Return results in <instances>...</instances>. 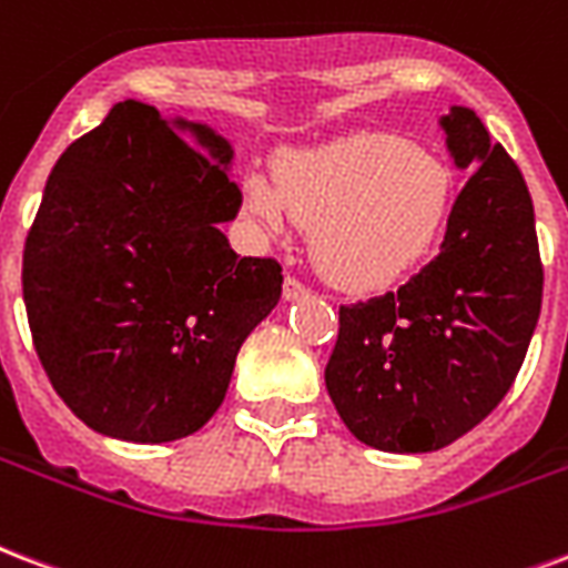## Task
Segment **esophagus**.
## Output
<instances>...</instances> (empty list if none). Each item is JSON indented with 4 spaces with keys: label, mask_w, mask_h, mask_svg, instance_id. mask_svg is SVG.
<instances>
[{
    "label": "esophagus",
    "mask_w": 568,
    "mask_h": 568,
    "mask_svg": "<svg viewBox=\"0 0 568 568\" xmlns=\"http://www.w3.org/2000/svg\"><path fill=\"white\" fill-rule=\"evenodd\" d=\"M310 288L297 280V276H285V283H283V294H285V301H294V297H301V294H306Z\"/></svg>",
    "instance_id": "obj_1"
}]
</instances>
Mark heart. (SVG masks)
<instances>
[{
  "mask_svg": "<svg viewBox=\"0 0 568 568\" xmlns=\"http://www.w3.org/2000/svg\"><path fill=\"white\" fill-rule=\"evenodd\" d=\"M453 175L435 154L396 133H352L283 154L276 184L244 179L255 223L313 229V258L342 288H381L408 276L447 226Z\"/></svg>",
  "mask_w": 568,
  "mask_h": 568,
  "instance_id": "obj_1",
  "label": "heart"
}]
</instances>
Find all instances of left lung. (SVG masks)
I'll list each match as a JSON object with an SVG mask.
<instances>
[{
  "label": "left lung",
  "mask_w": 568,
  "mask_h": 568,
  "mask_svg": "<svg viewBox=\"0 0 568 568\" xmlns=\"http://www.w3.org/2000/svg\"><path fill=\"white\" fill-rule=\"evenodd\" d=\"M447 145L470 169L440 253L399 292L339 306L324 384L345 426L387 453H432L500 405L542 310V258L525 175L474 112Z\"/></svg>",
  "instance_id": "left-lung-1"
}]
</instances>
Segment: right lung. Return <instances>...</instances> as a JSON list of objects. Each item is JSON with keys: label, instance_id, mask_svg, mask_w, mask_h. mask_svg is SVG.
<instances>
[{"label": "right lung", "instance_id": "add662e5", "mask_svg": "<svg viewBox=\"0 0 568 568\" xmlns=\"http://www.w3.org/2000/svg\"><path fill=\"white\" fill-rule=\"evenodd\" d=\"M229 160L214 130L124 101L47 179L26 235V315L53 389L101 435L166 444L199 432L280 301V262L237 258L220 232L244 199Z\"/></svg>", "mask_w": 568, "mask_h": 568}]
</instances>
